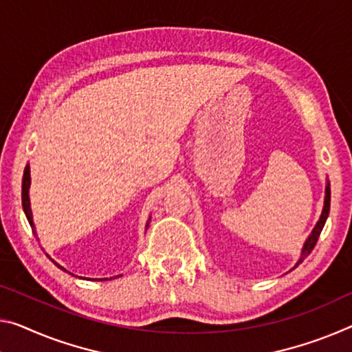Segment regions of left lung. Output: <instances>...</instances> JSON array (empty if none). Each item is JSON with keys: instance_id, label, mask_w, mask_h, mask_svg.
I'll use <instances>...</instances> for the list:
<instances>
[{"instance_id": "obj_1", "label": "left lung", "mask_w": 352, "mask_h": 352, "mask_svg": "<svg viewBox=\"0 0 352 352\" xmlns=\"http://www.w3.org/2000/svg\"><path fill=\"white\" fill-rule=\"evenodd\" d=\"M329 210H331V185H329V182H327V185H326L324 206H322V211H321L320 221L316 222V226H315L314 230H311L310 236L305 239L304 248H302V252H300V258L298 260L296 266H299L300 263H302L305 256L309 255V254L311 252V250H314L315 244H316V241H318V238H320V233H321V230H322V227H324V224H326V219H327V216H329ZM296 266H294V267H296ZM294 267H293V270H294Z\"/></svg>"}]
</instances>
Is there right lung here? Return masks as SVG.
Here are the masks:
<instances>
[{"instance_id":"obj_1","label":"right lung","mask_w":352,"mask_h":352,"mask_svg":"<svg viewBox=\"0 0 352 352\" xmlns=\"http://www.w3.org/2000/svg\"><path fill=\"white\" fill-rule=\"evenodd\" d=\"M30 185H31V175H30V164L25 167V172H23V182H21V204H23V211L28 217V221H30V226L34 228V222H32V213H31V204H30ZM148 226V222H147ZM36 233V230H34ZM53 263L59 267V270H63L67 272L65 267H63L60 265ZM94 280H97V278H94ZM98 280H106V278H98Z\"/></svg>"}]
</instances>
